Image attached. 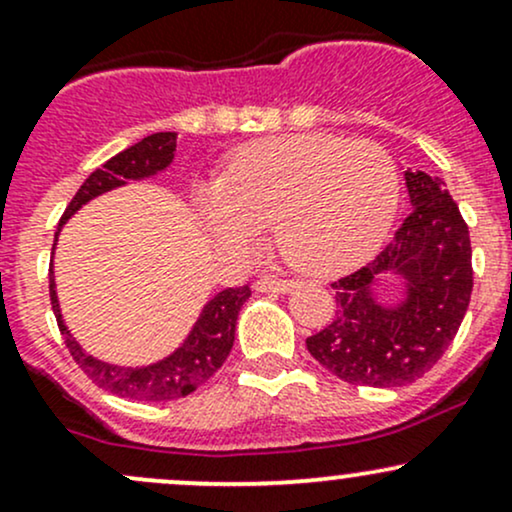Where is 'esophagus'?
Masks as SVG:
<instances>
[{
    "label": "esophagus",
    "instance_id": "34e87169",
    "mask_svg": "<svg viewBox=\"0 0 512 512\" xmlns=\"http://www.w3.org/2000/svg\"><path fill=\"white\" fill-rule=\"evenodd\" d=\"M255 291L262 293H284L293 286L291 279H276V276H257L255 279Z\"/></svg>",
    "mask_w": 512,
    "mask_h": 512
}]
</instances>
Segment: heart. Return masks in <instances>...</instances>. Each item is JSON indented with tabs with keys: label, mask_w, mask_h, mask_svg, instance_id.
<instances>
[{
	"label": "heart",
	"mask_w": 512,
	"mask_h": 512,
	"mask_svg": "<svg viewBox=\"0 0 512 512\" xmlns=\"http://www.w3.org/2000/svg\"><path fill=\"white\" fill-rule=\"evenodd\" d=\"M397 202V163L380 144L293 134L243 146L219 190L199 195V211L231 248H250L274 223L276 245L293 267L334 274L373 255Z\"/></svg>",
	"instance_id": "b5f03b06"
}]
</instances>
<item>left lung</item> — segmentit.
Wrapping results in <instances>:
<instances>
[{"mask_svg": "<svg viewBox=\"0 0 512 512\" xmlns=\"http://www.w3.org/2000/svg\"><path fill=\"white\" fill-rule=\"evenodd\" d=\"M414 211L395 238L356 272L332 281L334 317L305 339L310 356L351 385L402 387L428 373L445 354L472 298V243L445 182L404 173ZM399 268L410 284L399 309L369 298L372 279Z\"/></svg>", "mask_w": 512, "mask_h": 512, "instance_id": "8db88e82", "label": "left lung"}]
</instances>
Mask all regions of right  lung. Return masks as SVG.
Listing matches in <instances>:
<instances>
[{
  "label": "right lung",
  "mask_w": 512,
  "mask_h": 512,
  "mask_svg": "<svg viewBox=\"0 0 512 512\" xmlns=\"http://www.w3.org/2000/svg\"><path fill=\"white\" fill-rule=\"evenodd\" d=\"M175 139H178L175 132L151 134V137H144L142 142L129 146L110 161H105L101 170H93L84 185L79 187V192L72 197V202L67 204V209H64L60 226L88 199L103 195L113 187L125 185L127 180L146 178V175H154L156 170L166 168L175 156ZM248 296L250 286H238V289H226L219 296L211 298L202 317L197 320L195 330L187 337V342L166 361L146 368H117L84 354L81 346L74 342L72 334L67 332L62 322L60 305H57L55 296V279L50 276L52 313L57 317V327H60L64 344H67L76 366L84 370L88 380H93L103 390L113 392L117 397L137 399V402H168V399L190 395L199 385L207 383L211 375L223 366L226 356L231 354L233 339H236L238 310L240 305L248 301Z\"/></svg>",
  "instance_id": "1"
}]
</instances>
